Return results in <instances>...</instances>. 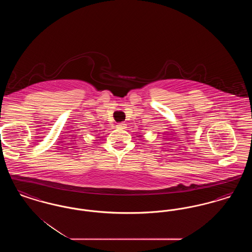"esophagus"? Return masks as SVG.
<instances>
[{"mask_svg":"<svg viewBox=\"0 0 252 252\" xmlns=\"http://www.w3.org/2000/svg\"><path fill=\"white\" fill-rule=\"evenodd\" d=\"M126 124H124V123H119L118 125H117V127L118 128H120V129H125L126 128Z\"/></svg>","mask_w":252,"mask_h":252,"instance_id":"esophagus-1","label":"esophagus"}]
</instances>
